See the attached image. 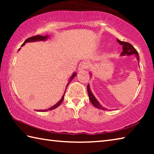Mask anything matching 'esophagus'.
Returning <instances> with one entry per match:
<instances>
[{"mask_svg":"<svg viewBox=\"0 0 154 154\" xmlns=\"http://www.w3.org/2000/svg\"><path fill=\"white\" fill-rule=\"evenodd\" d=\"M90 66L89 62L87 61H82V62H80V64H79V67H78V69L79 71H82V70L83 69H86Z\"/></svg>","mask_w":154,"mask_h":154,"instance_id":"esophagus-1","label":"esophagus"}]
</instances>
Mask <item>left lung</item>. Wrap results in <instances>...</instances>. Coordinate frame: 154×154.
Listing matches in <instances>:
<instances>
[{
  "label": "left lung",
  "instance_id": "obj_1",
  "mask_svg": "<svg viewBox=\"0 0 154 154\" xmlns=\"http://www.w3.org/2000/svg\"><path fill=\"white\" fill-rule=\"evenodd\" d=\"M118 42L120 44V45L123 46V51L122 52L121 56H125V55L130 56V55H132V54H135L138 62H139V54H138V51L136 50V49H135L134 47L131 45V44L127 42H124V41H121L118 39ZM87 88H88V96H89V98L91 103H92V105L96 108H98L99 109H102V110H105L106 109H105L103 106H102L100 105V103L98 102V100H96V98L94 97V96L93 95L92 92H91L89 84L88 85Z\"/></svg>",
  "mask_w": 154,
  "mask_h": 154
}]
</instances>
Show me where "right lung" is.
<instances>
[{
  "instance_id": "1",
  "label": "right lung",
  "mask_w": 154,
  "mask_h": 154,
  "mask_svg": "<svg viewBox=\"0 0 154 154\" xmlns=\"http://www.w3.org/2000/svg\"><path fill=\"white\" fill-rule=\"evenodd\" d=\"M48 38V35H45V36L36 35V36H31V37L28 38L27 39L24 41V43H23L22 45V46H24V45H25V44H26V43H28V42H33V41H45V40H46ZM75 76H76V74L74 73L73 75H72V76L71 77V79H70V81H71ZM69 83L67 84L66 88H67V86H68V85H69ZM66 89L65 90V91H66ZM64 94H65V92H64V95L62 96V98L60 99V100L59 102L57 103L55 105H54L53 106H51V108H49V109H46V110H40V111L38 110V111H48V110H52V109H54L57 108V107H58V106L62 103V101H63L64 97Z\"/></svg>"
}]
</instances>
